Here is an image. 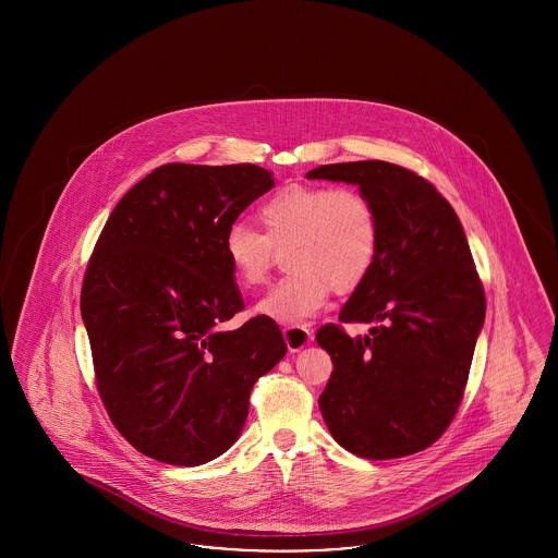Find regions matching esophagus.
Returning a JSON list of instances; mask_svg holds the SVG:
<instances>
[{"label":"esophagus","mask_w":558,"mask_h":558,"mask_svg":"<svg viewBox=\"0 0 558 558\" xmlns=\"http://www.w3.org/2000/svg\"><path fill=\"white\" fill-rule=\"evenodd\" d=\"M284 341H287L289 351H301L303 347H307L314 341V335H312L310 328L292 324V326L284 328Z\"/></svg>","instance_id":"1"}]
</instances>
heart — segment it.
Wrapping results in <instances>:
<instances>
[{"mask_svg":"<svg viewBox=\"0 0 558 558\" xmlns=\"http://www.w3.org/2000/svg\"><path fill=\"white\" fill-rule=\"evenodd\" d=\"M264 234L232 223L223 255L242 287H262L276 251L287 248L291 269L257 303L255 312L280 324H296L326 307L332 289L355 291L380 251V217L368 194L351 186L287 184L257 209Z\"/></svg>","mask_w":558,"mask_h":558,"instance_id":"obj_1","label":"heart"}]
</instances>
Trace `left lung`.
Listing matches in <instances>:
<instances>
[{
    "mask_svg": "<svg viewBox=\"0 0 558 558\" xmlns=\"http://www.w3.org/2000/svg\"><path fill=\"white\" fill-rule=\"evenodd\" d=\"M310 180L357 184L380 217V251L339 319L374 322L351 339L324 324L332 357L319 410L332 437L366 460L433 446L450 426L485 319V292L450 203L423 175L387 160L319 165Z\"/></svg>",
    "mask_w": 558,
    "mask_h": 558,
    "instance_id": "obj_1",
    "label": "left lung"
}]
</instances>
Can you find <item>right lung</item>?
Here are the masks:
<instances>
[{
  "label": "right lung",
  "mask_w": 558,
  "mask_h": 558,
  "mask_svg": "<svg viewBox=\"0 0 558 558\" xmlns=\"http://www.w3.org/2000/svg\"><path fill=\"white\" fill-rule=\"evenodd\" d=\"M264 167L160 165L117 203L85 267L81 316L108 416L133 448L205 464L239 439L259 376L287 353L244 310L223 234L271 190Z\"/></svg>",
  "instance_id": "right-lung-1"
}]
</instances>
